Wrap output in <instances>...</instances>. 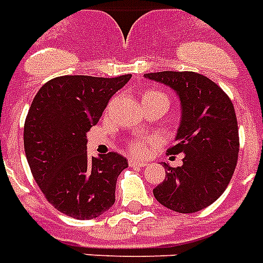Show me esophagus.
I'll return each mask as SVG.
<instances>
[{
    "instance_id": "34e87169",
    "label": "esophagus",
    "mask_w": 263,
    "mask_h": 263,
    "mask_svg": "<svg viewBox=\"0 0 263 263\" xmlns=\"http://www.w3.org/2000/svg\"><path fill=\"white\" fill-rule=\"evenodd\" d=\"M128 165L131 166V167H144L147 163L143 161H136V159H132V158H129V159H128Z\"/></svg>"
}]
</instances>
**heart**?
<instances>
[{
	"label": "heart",
	"mask_w": 263,
	"mask_h": 263,
	"mask_svg": "<svg viewBox=\"0 0 263 263\" xmlns=\"http://www.w3.org/2000/svg\"><path fill=\"white\" fill-rule=\"evenodd\" d=\"M150 98H159V100H163L168 104V98L165 93H162L159 90H153V89H148V90L143 91L142 95V102L146 101V100H150ZM154 143L153 139H134L131 142L127 143L128 150L131 151L134 155H144L148 150V147Z\"/></svg>",
	"instance_id": "1"
}]
</instances>
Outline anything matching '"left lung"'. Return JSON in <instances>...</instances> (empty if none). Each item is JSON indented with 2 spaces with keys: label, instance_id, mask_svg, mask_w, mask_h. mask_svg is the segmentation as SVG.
Instances as JSON below:
<instances>
[{
  "label": "left lung",
  "instance_id": "obj_1",
  "mask_svg": "<svg viewBox=\"0 0 263 263\" xmlns=\"http://www.w3.org/2000/svg\"><path fill=\"white\" fill-rule=\"evenodd\" d=\"M144 77L174 89L182 108L177 144L167 150L183 153L182 166L165 163L166 178L154 196L176 212H198L220 197L235 172L239 131L234 104L217 83L198 72L159 71Z\"/></svg>",
  "mask_w": 263,
  "mask_h": 263
}]
</instances>
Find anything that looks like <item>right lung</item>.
<instances>
[{
	"label": "right lung",
	"mask_w": 263,
	"mask_h": 263,
	"mask_svg": "<svg viewBox=\"0 0 263 263\" xmlns=\"http://www.w3.org/2000/svg\"><path fill=\"white\" fill-rule=\"evenodd\" d=\"M131 77H57L32 101L24 124L25 157L47 201L67 216L89 220L115 204L127 159L117 153L89 157L86 132Z\"/></svg>",
	"instance_id": "1"
}]
</instances>
